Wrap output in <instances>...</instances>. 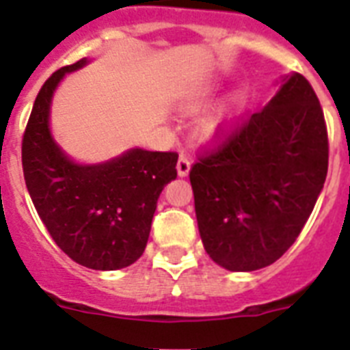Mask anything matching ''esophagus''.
I'll return each instance as SVG.
<instances>
[{
	"label": "esophagus",
	"mask_w": 350,
	"mask_h": 350,
	"mask_svg": "<svg viewBox=\"0 0 350 350\" xmlns=\"http://www.w3.org/2000/svg\"><path fill=\"white\" fill-rule=\"evenodd\" d=\"M178 176L180 178H185V176H189V172H191V159L187 158L185 154H181L180 159H178Z\"/></svg>",
	"instance_id": "1"
}]
</instances>
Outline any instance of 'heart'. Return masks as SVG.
Returning <instances> with one entry per match:
<instances>
[{"instance_id":"obj_1","label":"heart","mask_w":350,"mask_h":350,"mask_svg":"<svg viewBox=\"0 0 350 350\" xmlns=\"http://www.w3.org/2000/svg\"><path fill=\"white\" fill-rule=\"evenodd\" d=\"M207 100V94L198 96L196 100L191 101L185 107L187 114H198L205 107ZM245 101H247V92L243 89H232L230 92H227L216 105L211 107L198 120V134L205 137V139H218V137L229 134L236 120H238V114L241 111V107L245 105Z\"/></svg>"}]
</instances>
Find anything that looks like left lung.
<instances>
[{
    "label": "left lung",
    "instance_id": "left-lung-1",
    "mask_svg": "<svg viewBox=\"0 0 350 350\" xmlns=\"http://www.w3.org/2000/svg\"><path fill=\"white\" fill-rule=\"evenodd\" d=\"M329 143L320 101L298 72L191 169L203 247L232 272L271 265L296 241L320 196Z\"/></svg>",
    "mask_w": 350,
    "mask_h": 350
}]
</instances>
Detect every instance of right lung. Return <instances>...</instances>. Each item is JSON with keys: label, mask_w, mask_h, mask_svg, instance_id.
<instances>
[{"label": "right lung", "mask_w": 350, "mask_h": 350, "mask_svg": "<svg viewBox=\"0 0 350 350\" xmlns=\"http://www.w3.org/2000/svg\"><path fill=\"white\" fill-rule=\"evenodd\" d=\"M89 59L52 74L36 98L23 136V174L36 211L57 247L94 271L132 265L147 247L156 203L176 180V152L134 147L100 163H79L52 136L51 109L63 78Z\"/></svg>", "instance_id": "1"}]
</instances>
